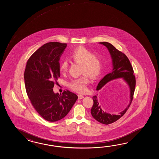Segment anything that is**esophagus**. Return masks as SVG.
I'll use <instances>...</instances> for the list:
<instances>
[{
  "label": "esophagus",
  "mask_w": 159,
  "mask_h": 159,
  "mask_svg": "<svg viewBox=\"0 0 159 159\" xmlns=\"http://www.w3.org/2000/svg\"><path fill=\"white\" fill-rule=\"evenodd\" d=\"M78 99H81L84 98V96L82 94H78Z\"/></svg>",
  "instance_id": "obj_1"
}]
</instances>
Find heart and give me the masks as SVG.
<instances>
[{
    "label": "heart",
    "instance_id": "1",
    "mask_svg": "<svg viewBox=\"0 0 159 159\" xmlns=\"http://www.w3.org/2000/svg\"><path fill=\"white\" fill-rule=\"evenodd\" d=\"M69 58L75 62L81 64V73L83 75L79 77L72 78L69 82V86L73 90L78 93H84L87 90V84L89 82L88 75L93 79L97 78L101 74L102 62L101 56L84 47H79L73 51ZM68 62L64 60L61 62L60 70L62 73L67 71Z\"/></svg>",
    "mask_w": 159,
    "mask_h": 159
}]
</instances>
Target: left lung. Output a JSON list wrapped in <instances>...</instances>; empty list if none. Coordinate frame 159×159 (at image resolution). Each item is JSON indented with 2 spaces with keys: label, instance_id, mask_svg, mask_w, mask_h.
Masks as SVG:
<instances>
[{
  "label": "left lung",
  "instance_id": "1",
  "mask_svg": "<svg viewBox=\"0 0 159 159\" xmlns=\"http://www.w3.org/2000/svg\"><path fill=\"white\" fill-rule=\"evenodd\" d=\"M100 44L106 46L110 52L112 60L113 69L111 73L106 75L100 81L97 87V90H100L109 81L119 78H123V80L128 84L129 89V98L127 97L125 98V102L128 103V105L123 111L119 113V115H111L104 111L99 105L97 95L93 97L94 103L91 109V114L93 117L101 123L109 125L118 120L119 119L125 115L126 111L128 110L134 98L136 85V78L134 75V71L132 65L129 58L125 53L118 50L112 44L107 42H101Z\"/></svg>",
  "mask_w": 159,
  "mask_h": 159
}]
</instances>
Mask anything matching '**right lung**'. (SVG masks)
Masks as SVG:
<instances>
[{
  "instance_id": "obj_1",
  "label": "right lung",
  "mask_w": 159,
  "mask_h": 159,
  "mask_svg": "<svg viewBox=\"0 0 159 159\" xmlns=\"http://www.w3.org/2000/svg\"><path fill=\"white\" fill-rule=\"evenodd\" d=\"M66 46L58 42L44 44L28 59L24 71L25 90L30 103L48 122L64 118L78 98L68 90L61 94L53 90L60 76L59 60Z\"/></svg>"
}]
</instances>
